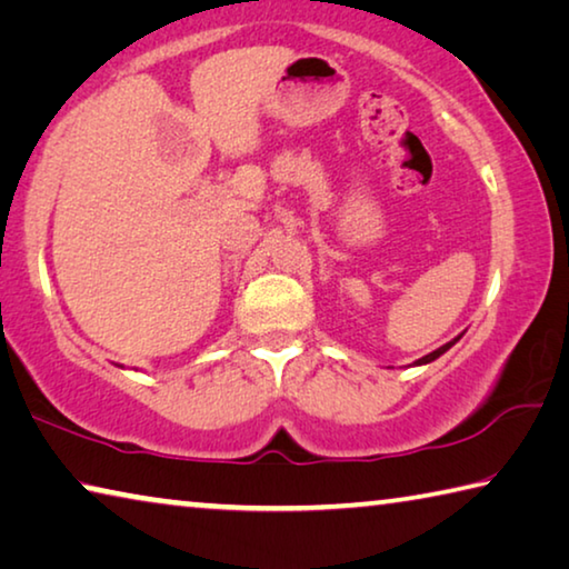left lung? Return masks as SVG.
I'll return each mask as SVG.
<instances>
[{"label":"left lung","mask_w":569,"mask_h":569,"mask_svg":"<svg viewBox=\"0 0 569 569\" xmlns=\"http://www.w3.org/2000/svg\"><path fill=\"white\" fill-rule=\"evenodd\" d=\"M461 340V335H459V338H453L451 342H446V346H441L439 350H433V352H428V356H423V358H418L416 362H413V366H428V362H433L436 358H441L443 356V352L446 350H449L451 346H456V342H459Z\"/></svg>","instance_id":"1"}]
</instances>
